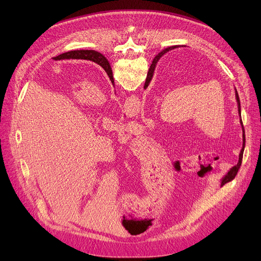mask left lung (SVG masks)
Here are the masks:
<instances>
[{
    "label": "left lung",
    "instance_id": "8db88e82",
    "mask_svg": "<svg viewBox=\"0 0 261 261\" xmlns=\"http://www.w3.org/2000/svg\"><path fill=\"white\" fill-rule=\"evenodd\" d=\"M175 47H177V45H175V46H170V47H167V48H165V49H163L161 53H159V55L158 56L155 57V59L153 60V64L150 66V68H149V72H148V78L146 79V82H145V87H148V85H149V82H150V79H151V77H152V73H153V67H154V64H155V62L163 56L164 54L165 53H167V51H169V50H171V49H173V48H175ZM95 59H97L100 63H101V66L105 68V70L107 71V68L108 70H110V65H109V62L107 61V59L102 56V55L100 54V53H98L97 54V56H96V58ZM236 100H237V105H238V113H239V116H240V123H241V127H242V132H243V134H242V141H243V145H242V149H241V151H240V154H239V161H238V163H237V165H235L234 167H231L230 169H229V171L227 172V174H225L223 177H222V180H221V185H224L225 183H227V182H229V181H231L232 179H234V177L236 176V174H237V172H238V170H239V168H240V166H241V163H242V156H243V151H244V146H245V135H244V128H243V123H242V120H241V109H240V100H239V96H238V93H237V91H236Z\"/></svg>",
    "mask_w": 261,
    "mask_h": 261
}]
</instances>
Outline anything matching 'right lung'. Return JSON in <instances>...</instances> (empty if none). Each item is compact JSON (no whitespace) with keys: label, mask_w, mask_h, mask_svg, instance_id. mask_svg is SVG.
Listing matches in <instances>:
<instances>
[{"label":"right lung","mask_w":261,"mask_h":261,"mask_svg":"<svg viewBox=\"0 0 261 261\" xmlns=\"http://www.w3.org/2000/svg\"><path fill=\"white\" fill-rule=\"evenodd\" d=\"M98 51H95V50H86V49H80V50H71V51H67L64 54L59 55V56L55 57V60H61V59H86V60H92L96 63H98L101 65V63L97 60L95 59L96 56H97Z\"/></svg>","instance_id":"1"}]
</instances>
